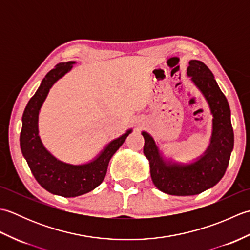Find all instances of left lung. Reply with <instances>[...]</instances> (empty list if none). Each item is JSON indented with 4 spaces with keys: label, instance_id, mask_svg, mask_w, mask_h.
I'll use <instances>...</instances> for the list:
<instances>
[{
    "label": "left lung",
    "instance_id": "obj_1",
    "mask_svg": "<svg viewBox=\"0 0 250 250\" xmlns=\"http://www.w3.org/2000/svg\"><path fill=\"white\" fill-rule=\"evenodd\" d=\"M187 76L204 97L213 116L209 144L204 152L189 162H179L164 155L148 132H142L153 185L164 193L179 196L199 194L219 183L234 146L230 106L213 73L203 62L190 60Z\"/></svg>",
    "mask_w": 250,
    "mask_h": 250
}]
</instances>
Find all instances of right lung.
<instances>
[{"label":"right lung","instance_id":"add662e5","mask_svg":"<svg viewBox=\"0 0 250 250\" xmlns=\"http://www.w3.org/2000/svg\"><path fill=\"white\" fill-rule=\"evenodd\" d=\"M75 61L61 62L43 78L35 94L30 99L22 115L20 148L32 174L48 192L74 198L95 189L105 178L111 157L124 144L132 129L111 140L92 160L71 164L57 159L46 149L39 134V116L52 86L72 70Z\"/></svg>","mask_w":250,"mask_h":250}]
</instances>
